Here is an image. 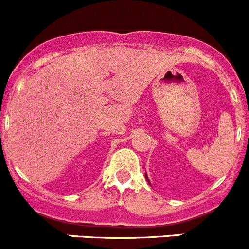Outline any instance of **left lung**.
Segmentation results:
<instances>
[{
    "label": "left lung",
    "instance_id": "obj_1",
    "mask_svg": "<svg viewBox=\"0 0 249 249\" xmlns=\"http://www.w3.org/2000/svg\"><path fill=\"white\" fill-rule=\"evenodd\" d=\"M145 179H147V182H148V183H149V184H150V182H149V179H148V176H147V173H145Z\"/></svg>",
    "mask_w": 249,
    "mask_h": 249
}]
</instances>
